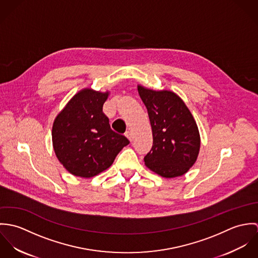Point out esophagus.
<instances>
[{
    "instance_id": "esophagus-1",
    "label": "esophagus",
    "mask_w": 258,
    "mask_h": 258,
    "mask_svg": "<svg viewBox=\"0 0 258 258\" xmlns=\"http://www.w3.org/2000/svg\"><path fill=\"white\" fill-rule=\"evenodd\" d=\"M125 136H126L130 141L133 140V136H132V132H131V131H129V130L126 131V132H125Z\"/></svg>"
}]
</instances>
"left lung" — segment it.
I'll list each match as a JSON object with an SVG mask.
<instances>
[{
	"label": "left lung",
	"mask_w": 258,
	"mask_h": 258,
	"mask_svg": "<svg viewBox=\"0 0 258 258\" xmlns=\"http://www.w3.org/2000/svg\"><path fill=\"white\" fill-rule=\"evenodd\" d=\"M152 127L153 146L145 165L164 178L185 174L197 161L201 139L197 123L184 101L174 92L138 85Z\"/></svg>",
	"instance_id": "left-lung-1"
}]
</instances>
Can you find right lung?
Here are the masks:
<instances>
[{
    "mask_svg": "<svg viewBox=\"0 0 258 258\" xmlns=\"http://www.w3.org/2000/svg\"><path fill=\"white\" fill-rule=\"evenodd\" d=\"M109 92L86 88L70 100L52 125V144L62 166L74 176L91 178L113 164L129 140L110 128L103 113Z\"/></svg>",
    "mask_w": 258,
    "mask_h": 258,
    "instance_id": "right-lung-1",
    "label": "right lung"
}]
</instances>
